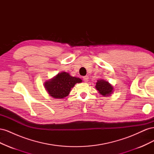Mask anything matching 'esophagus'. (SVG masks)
Returning <instances> with one entry per match:
<instances>
[{
	"label": "esophagus",
	"instance_id": "obj_1",
	"mask_svg": "<svg viewBox=\"0 0 154 154\" xmlns=\"http://www.w3.org/2000/svg\"><path fill=\"white\" fill-rule=\"evenodd\" d=\"M83 78V81H84L85 82H87L88 81V76H85Z\"/></svg>",
	"mask_w": 154,
	"mask_h": 154
}]
</instances>
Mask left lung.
<instances>
[{"label":"left lung","instance_id":"left-lung-1","mask_svg":"<svg viewBox=\"0 0 154 154\" xmlns=\"http://www.w3.org/2000/svg\"><path fill=\"white\" fill-rule=\"evenodd\" d=\"M96 88L103 96H110L113 92L114 90L112 85L104 80H97L96 84Z\"/></svg>","mask_w":154,"mask_h":154}]
</instances>
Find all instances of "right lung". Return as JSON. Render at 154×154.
I'll return each instance as SVG.
<instances>
[{
	"label": "right lung",
	"mask_w": 154,
	"mask_h": 154,
	"mask_svg": "<svg viewBox=\"0 0 154 154\" xmlns=\"http://www.w3.org/2000/svg\"><path fill=\"white\" fill-rule=\"evenodd\" d=\"M82 82L80 78L71 76L66 72H62L51 80L46 81L44 87L51 96L56 99H62L69 95L76 83Z\"/></svg>",
	"instance_id": "obj_1"
}]
</instances>
